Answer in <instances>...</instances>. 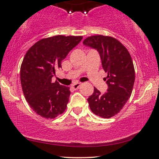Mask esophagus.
<instances>
[{"instance_id": "34e87169", "label": "esophagus", "mask_w": 159, "mask_h": 159, "mask_svg": "<svg viewBox=\"0 0 159 159\" xmlns=\"http://www.w3.org/2000/svg\"><path fill=\"white\" fill-rule=\"evenodd\" d=\"M80 85H81L80 83H76V84H74L72 85V88L74 89H79Z\"/></svg>"}]
</instances>
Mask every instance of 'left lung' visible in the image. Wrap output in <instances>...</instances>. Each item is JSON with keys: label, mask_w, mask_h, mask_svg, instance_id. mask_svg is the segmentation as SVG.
<instances>
[{"label": "left lung", "mask_w": 159, "mask_h": 159, "mask_svg": "<svg viewBox=\"0 0 159 159\" xmlns=\"http://www.w3.org/2000/svg\"><path fill=\"white\" fill-rule=\"evenodd\" d=\"M85 45L97 49L102 67L107 73L104 78L107 92L101 94L94 87L88 98L91 111L102 118H110L120 112L130 97L135 82V68L127 48L112 37L94 35L86 38Z\"/></svg>", "instance_id": "8db88e82"}]
</instances>
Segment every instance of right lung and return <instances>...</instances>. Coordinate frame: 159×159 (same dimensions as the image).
Instances as JSON below:
<instances>
[{"label":"right lung","mask_w":159,"mask_h":159,"mask_svg":"<svg viewBox=\"0 0 159 159\" xmlns=\"http://www.w3.org/2000/svg\"><path fill=\"white\" fill-rule=\"evenodd\" d=\"M83 39L82 36L57 35L39 40L29 49L22 61L20 79L25 99L37 115L54 119L64 112L70 87L53 83L62 60Z\"/></svg>","instance_id":"add662e5"}]
</instances>
